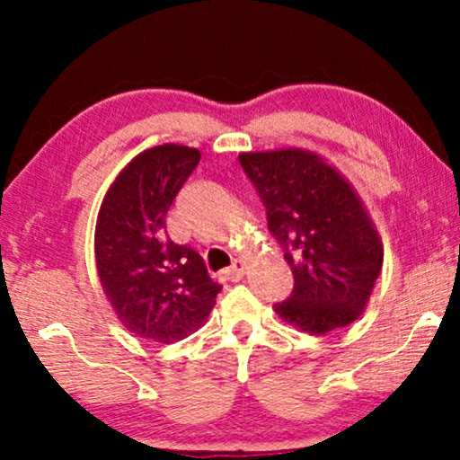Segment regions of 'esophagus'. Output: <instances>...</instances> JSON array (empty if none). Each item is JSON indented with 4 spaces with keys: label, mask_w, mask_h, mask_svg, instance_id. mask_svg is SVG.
Segmentation results:
<instances>
[{
    "label": "esophagus",
    "mask_w": 460,
    "mask_h": 460,
    "mask_svg": "<svg viewBox=\"0 0 460 460\" xmlns=\"http://www.w3.org/2000/svg\"><path fill=\"white\" fill-rule=\"evenodd\" d=\"M243 274H244V261L243 260H234L228 270H224V279L230 280V282H238L243 279Z\"/></svg>",
    "instance_id": "esophagus-1"
}]
</instances>
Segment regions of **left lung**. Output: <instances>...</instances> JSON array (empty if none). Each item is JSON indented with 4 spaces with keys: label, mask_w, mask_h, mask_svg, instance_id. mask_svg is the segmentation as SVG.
Returning <instances> with one entry per match:
<instances>
[{
    "label": "left lung",
    "mask_w": 460,
    "mask_h": 460,
    "mask_svg": "<svg viewBox=\"0 0 460 460\" xmlns=\"http://www.w3.org/2000/svg\"><path fill=\"white\" fill-rule=\"evenodd\" d=\"M238 161L293 272L291 295L274 304L279 316L316 335L354 323L379 279L383 249L351 186L299 148L243 153Z\"/></svg>",
    "instance_id": "8db88e82"
}]
</instances>
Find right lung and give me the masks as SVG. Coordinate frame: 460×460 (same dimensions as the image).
Masks as SVG:
<instances>
[{
    "label": "right lung",
    "mask_w": 460,
    "mask_h": 460,
    "mask_svg": "<svg viewBox=\"0 0 460 460\" xmlns=\"http://www.w3.org/2000/svg\"><path fill=\"white\" fill-rule=\"evenodd\" d=\"M200 161L163 144L137 155L106 192L96 226V268L112 310L137 337L172 343L197 331L222 285L188 244L167 234V211Z\"/></svg>",
    "instance_id": "obj_1"
}]
</instances>
